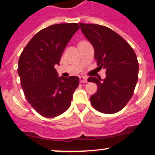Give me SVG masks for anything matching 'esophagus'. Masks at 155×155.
Masks as SVG:
<instances>
[{
    "label": "esophagus",
    "mask_w": 155,
    "mask_h": 155,
    "mask_svg": "<svg viewBox=\"0 0 155 155\" xmlns=\"http://www.w3.org/2000/svg\"><path fill=\"white\" fill-rule=\"evenodd\" d=\"M79 81H80V83H85L87 81V79L85 76H79Z\"/></svg>",
    "instance_id": "34e87169"
}]
</instances>
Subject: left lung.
Segmentation results:
<instances>
[{"instance_id": "8db88e82", "label": "left lung", "mask_w": 155, "mask_h": 155, "mask_svg": "<svg viewBox=\"0 0 155 155\" xmlns=\"http://www.w3.org/2000/svg\"><path fill=\"white\" fill-rule=\"evenodd\" d=\"M79 25L94 48L97 68L106 69V78L102 81L93 76L87 79L98 85V91L90 98L92 106L102 113H118L132 98L138 79L135 53L123 37L108 27Z\"/></svg>"}]
</instances>
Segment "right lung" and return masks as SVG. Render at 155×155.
<instances>
[{
	"label": "right lung",
	"instance_id": "right-lung-1",
	"mask_svg": "<svg viewBox=\"0 0 155 155\" xmlns=\"http://www.w3.org/2000/svg\"><path fill=\"white\" fill-rule=\"evenodd\" d=\"M78 29V23L50 25L37 32L20 56L18 73L25 97L45 118L64 113L79 86L78 76L58 77L54 68L55 64H59L66 45Z\"/></svg>",
	"mask_w": 155,
	"mask_h": 155
}]
</instances>
